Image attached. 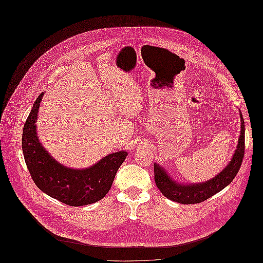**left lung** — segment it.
<instances>
[{"instance_id":"left-lung-1","label":"left lung","mask_w":263,"mask_h":263,"mask_svg":"<svg viewBox=\"0 0 263 263\" xmlns=\"http://www.w3.org/2000/svg\"><path fill=\"white\" fill-rule=\"evenodd\" d=\"M240 123L238 146L231 162L219 175L208 181L189 185L180 184L173 180L162 166L154 163L155 181L163 195L180 204H196L207 200L229 185L238 174L245 156V121L241 113Z\"/></svg>"}]
</instances>
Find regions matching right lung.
I'll use <instances>...</instances> for the list:
<instances>
[{
    "label": "right lung",
    "mask_w": 263,
    "mask_h": 263,
    "mask_svg": "<svg viewBox=\"0 0 263 263\" xmlns=\"http://www.w3.org/2000/svg\"><path fill=\"white\" fill-rule=\"evenodd\" d=\"M39 95L29 113L23 131V152L25 163L34 183L52 198L69 206H84L102 199L112 185L127 152L110 154L92 166L84 170L66 167L56 162L39 142L36 133Z\"/></svg>",
    "instance_id": "obj_1"
}]
</instances>
